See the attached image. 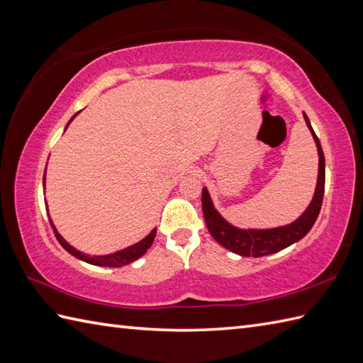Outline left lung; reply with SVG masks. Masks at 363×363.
<instances>
[{"mask_svg":"<svg viewBox=\"0 0 363 363\" xmlns=\"http://www.w3.org/2000/svg\"><path fill=\"white\" fill-rule=\"evenodd\" d=\"M304 120L307 128L311 129L315 143H317L320 162L317 189H315V194L309 207H307L304 213L301 215L298 220L290 223L287 226L274 229H238L234 228L233 225H229V223L221 217L218 211L215 209L212 204L209 191H207V189H203L201 203L207 229H209V233L215 240L221 246H225L226 250L243 257L268 256V254L281 251L284 248H287L291 243L301 240V238L312 229L321 209L323 195H325V154H323L318 137L315 135L311 121L307 118L306 113Z\"/></svg>","mask_w":363,"mask_h":363,"instance_id":"left-lung-1","label":"left lung"}]
</instances>
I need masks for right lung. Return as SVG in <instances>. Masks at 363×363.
<instances>
[{"label": "right lung", "instance_id": "right-lung-1", "mask_svg": "<svg viewBox=\"0 0 363 363\" xmlns=\"http://www.w3.org/2000/svg\"><path fill=\"white\" fill-rule=\"evenodd\" d=\"M74 117H76V115H74ZM74 117H73V118H74ZM73 118H72V120H73ZM72 120H70V121H72ZM70 121H68V125H70ZM68 125H67V128H68ZM43 184H45V176H43ZM50 223H51V228H52V230H54V235H56L59 243L62 245L64 248L72 254V256L78 257V259H81V260H84V262H87V264L99 265V267H123V265L130 264V262H134V260H137L138 257H142L143 254L150 250V246L152 245L154 237H156V229H152L151 233L143 238V240H140V242L133 245V246H128V248L121 250V251H117V252H113V254H107V256H94V257H91V256H87V254H84V252L78 251L76 248H73V246H72L70 243H67V242L64 240V237L57 233L56 226L52 225L51 218H50Z\"/></svg>", "mask_w": 363, "mask_h": 363}]
</instances>
